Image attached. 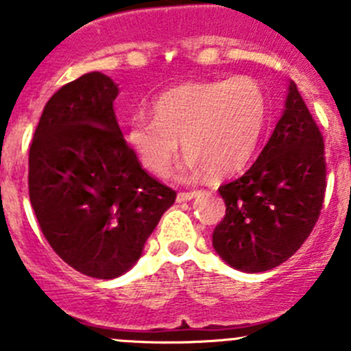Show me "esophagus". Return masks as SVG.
Masks as SVG:
<instances>
[{
	"label": "esophagus",
	"instance_id": "esophagus-1",
	"mask_svg": "<svg viewBox=\"0 0 351 351\" xmlns=\"http://www.w3.org/2000/svg\"><path fill=\"white\" fill-rule=\"evenodd\" d=\"M198 195H200V191H181V193H178V202H190Z\"/></svg>",
	"mask_w": 351,
	"mask_h": 351
}]
</instances>
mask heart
I'll list each match as a JSON object with an SVG mask.
<instances>
[{
    "mask_svg": "<svg viewBox=\"0 0 351 351\" xmlns=\"http://www.w3.org/2000/svg\"><path fill=\"white\" fill-rule=\"evenodd\" d=\"M154 116L132 114L126 142L142 165L165 178L184 141V172L207 170L214 178L239 172L255 154L269 114L262 84L237 75L213 82H190L161 93Z\"/></svg>",
    "mask_w": 351,
    "mask_h": 351,
    "instance_id": "heart-1",
    "label": "heart"
}]
</instances>
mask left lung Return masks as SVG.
Listing matches in <instances>:
<instances>
[{
	"label": "left lung",
	"instance_id": "8db88e82",
	"mask_svg": "<svg viewBox=\"0 0 351 351\" xmlns=\"http://www.w3.org/2000/svg\"><path fill=\"white\" fill-rule=\"evenodd\" d=\"M327 188L324 137L295 82L260 156L219 186L226 213L213 246L230 267L263 272L287 262L315 228Z\"/></svg>",
	"mask_w": 351,
	"mask_h": 351
}]
</instances>
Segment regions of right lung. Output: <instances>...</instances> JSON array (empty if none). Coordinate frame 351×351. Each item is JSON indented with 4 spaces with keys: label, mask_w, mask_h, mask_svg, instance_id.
Segmentation results:
<instances>
[{
    "label": "right lung",
    "mask_w": 351,
    "mask_h": 351,
    "mask_svg": "<svg viewBox=\"0 0 351 351\" xmlns=\"http://www.w3.org/2000/svg\"><path fill=\"white\" fill-rule=\"evenodd\" d=\"M117 93L100 71L64 84L43 107L29 147V200L43 235L70 267L98 280L130 271L176 202L126 144Z\"/></svg>",
    "instance_id": "add662e5"
}]
</instances>
